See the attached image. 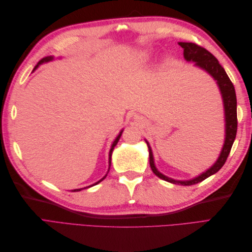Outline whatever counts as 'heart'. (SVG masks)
<instances>
[{"mask_svg": "<svg viewBox=\"0 0 252 252\" xmlns=\"http://www.w3.org/2000/svg\"><path fill=\"white\" fill-rule=\"evenodd\" d=\"M148 56L146 55V53H144V55H142V58H147Z\"/></svg>", "mask_w": 252, "mask_h": 252, "instance_id": "1", "label": "heart"}]
</instances>
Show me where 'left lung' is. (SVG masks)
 <instances>
[{
	"label": "left lung",
	"instance_id": "1",
	"mask_svg": "<svg viewBox=\"0 0 252 252\" xmlns=\"http://www.w3.org/2000/svg\"><path fill=\"white\" fill-rule=\"evenodd\" d=\"M180 46L184 49V58L188 62H194V65L202 68L203 70L207 71L211 77L217 81L218 86L220 90V94L223 97V103H224V109H225V143L223 145L222 151H220V155L217 162L213 164L209 169L203 172L199 177H196L192 180L188 181H177L170 179L166 175L162 174L155 166L154 161V156H152V151L149 146L148 142L146 141L149 149V164L151 167V170L154 173L162 179L164 181H167L172 184H181L183 186H190L194 185L204 181L205 179L209 178L210 175L217 173L220 168H222L223 165L225 164L226 159L230 154V150L232 147V144L235 140L236 130H238V118H236V95H235V90L232 82L230 81L229 77H228L224 68L220 66L217 58L210 53L207 49H205L199 45L194 43H185V42H180Z\"/></svg>",
	"mask_w": 252,
	"mask_h": 252
}]
</instances>
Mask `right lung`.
<instances>
[{
  "mask_svg": "<svg viewBox=\"0 0 252 252\" xmlns=\"http://www.w3.org/2000/svg\"><path fill=\"white\" fill-rule=\"evenodd\" d=\"M51 60H53V57H46V58H44V59H42L41 61H40V62L39 63H37V65L34 67V69H36V68H37V66H39V65H41V64H43V63H46V62H49V61H51ZM33 69V70H34ZM122 132H123V130H121V132L119 133V135L117 136V138H116V140H114L113 141V143H112V145H111V148H110V151H109V168H110V164H111V155H112V151H113V148H114V146H116V145L118 144V142H119V140H120V138H121V135H122ZM109 171V170H108ZM108 173V172H107ZM106 175H107V174H106ZM106 175H105V177L103 178V179H101L100 181H98V182H96V183H94V185H90V186H88V187H91V186H94V185H96V184H98V183H100V182H102L105 178H106ZM88 187H85V188H88ZM83 188H81V189H74V190H72V191H81V190H82Z\"/></svg>",
  "mask_w": 252,
  "mask_h": 252,
  "instance_id": "1",
  "label": "right lung"
}]
</instances>
